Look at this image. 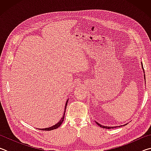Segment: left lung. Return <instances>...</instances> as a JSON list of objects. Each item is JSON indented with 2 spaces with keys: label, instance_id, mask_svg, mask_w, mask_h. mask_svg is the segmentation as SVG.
Wrapping results in <instances>:
<instances>
[{
  "label": "left lung",
  "instance_id": "8db88e82",
  "mask_svg": "<svg viewBox=\"0 0 151 151\" xmlns=\"http://www.w3.org/2000/svg\"><path fill=\"white\" fill-rule=\"evenodd\" d=\"M142 68H143V66H142ZM143 69H144V68H143ZM145 76V75L144 76ZM96 124L99 125V127H102V128H103V129H113L114 127H105V126H103V125H101V124H100L99 123H98V122H96ZM124 125H126V124H124ZM121 126H118V127H114V128H116V127H120ZM122 127V126H121Z\"/></svg>",
  "mask_w": 151,
  "mask_h": 151
}]
</instances>
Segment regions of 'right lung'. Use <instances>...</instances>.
Instances as JSON below:
<instances>
[{
    "label": "right lung",
    "mask_w": 151,
    "mask_h": 151,
    "mask_svg": "<svg viewBox=\"0 0 151 151\" xmlns=\"http://www.w3.org/2000/svg\"><path fill=\"white\" fill-rule=\"evenodd\" d=\"M67 103H68V101H66V105H65V112H64V114H63V116L62 117V119H61L60 120V121L58 122L57 124H56L55 125H54V126L51 127H49V128H46V129H40V130H42V131H52V130H54V129H57V128L59 127L61 124L63 123V122L64 121V118H65V110H66V105H67Z\"/></svg>",
    "instance_id": "1"
}]
</instances>
